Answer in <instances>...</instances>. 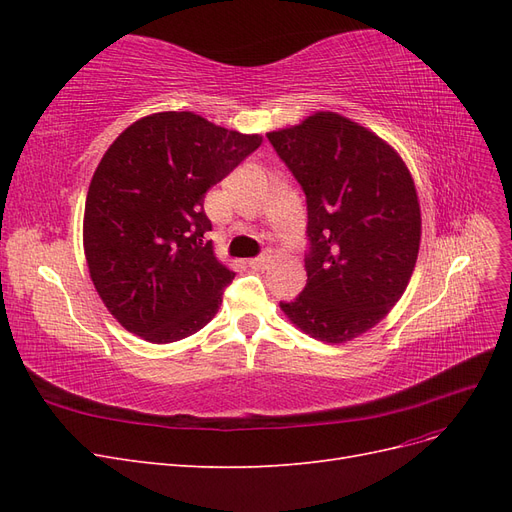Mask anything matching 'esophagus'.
I'll return each mask as SVG.
<instances>
[{"label":"esophagus","mask_w":512,"mask_h":512,"mask_svg":"<svg viewBox=\"0 0 512 512\" xmlns=\"http://www.w3.org/2000/svg\"><path fill=\"white\" fill-rule=\"evenodd\" d=\"M269 262H271V256L267 254V256H258V258H252L250 262H247V265H250L252 269H267V267H269Z\"/></svg>","instance_id":"34e87169"}]
</instances>
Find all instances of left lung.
Instances as JSON below:
<instances>
[{"label": "left lung", "mask_w": 512, "mask_h": 512, "mask_svg": "<svg viewBox=\"0 0 512 512\" xmlns=\"http://www.w3.org/2000/svg\"><path fill=\"white\" fill-rule=\"evenodd\" d=\"M307 198V284L286 318L324 344L374 329L406 292L421 247L410 170L376 132L333 111L267 134Z\"/></svg>", "instance_id": "left-lung-1"}]
</instances>
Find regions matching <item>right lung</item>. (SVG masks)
I'll list each match as a JSON object with an SVG mask.
<instances>
[{"label":"right lung","instance_id":"right-lung-1","mask_svg":"<svg viewBox=\"0 0 512 512\" xmlns=\"http://www.w3.org/2000/svg\"><path fill=\"white\" fill-rule=\"evenodd\" d=\"M262 143L190 111L136 119L89 183V277L123 329L151 344L200 331L218 314L228 269L205 241V194Z\"/></svg>","mask_w":512,"mask_h":512}]
</instances>
